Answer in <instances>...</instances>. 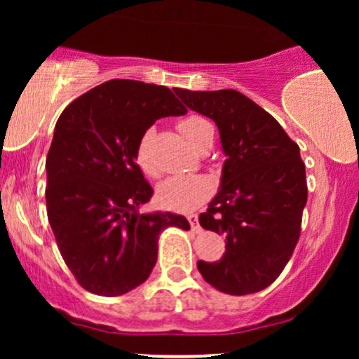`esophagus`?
I'll use <instances>...</instances> for the list:
<instances>
[{
    "mask_svg": "<svg viewBox=\"0 0 359 359\" xmlns=\"http://www.w3.org/2000/svg\"><path fill=\"white\" fill-rule=\"evenodd\" d=\"M187 219H189V224H191L192 231H194V233H199V231H201V226H199V222H197V216H196V214H189Z\"/></svg>",
    "mask_w": 359,
    "mask_h": 359,
    "instance_id": "1",
    "label": "esophagus"
}]
</instances>
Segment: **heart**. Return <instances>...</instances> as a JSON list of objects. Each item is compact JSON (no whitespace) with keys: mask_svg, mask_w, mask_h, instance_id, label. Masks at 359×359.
Here are the masks:
<instances>
[{"mask_svg":"<svg viewBox=\"0 0 359 359\" xmlns=\"http://www.w3.org/2000/svg\"><path fill=\"white\" fill-rule=\"evenodd\" d=\"M177 128H179L182 137L194 148L199 147L205 138L212 135L211 123L203 116H196V114L180 119ZM150 131H147L140 138L137 151H135V160H137V165L147 175H155V167L151 163L150 156ZM211 182L203 175H172L158 185L156 199H158V203L163 208L177 209V211H189V209H194L199 204H203L211 196Z\"/></svg>","mask_w":359,"mask_h":359,"instance_id":"heart-1","label":"heart"}]
</instances>
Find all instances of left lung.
I'll return each mask as SVG.
<instances>
[{
  "label": "left lung",
  "mask_w": 359,
  "mask_h": 359,
  "mask_svg": "<svg viewBox=\"0 0 359 359\" xmlns=\"http://www.w3.org/2000/svg\"><path fill=\"white\" fill-rule=\"evenodd\" d=\"M175 94L219 130L221 187L199 216L204 229L226 236L219 262L199 259L205 282L229 295H246L273 283L294 253L307 203L306 165L299 145L280 123L234 89Z\"/></svg>",
  "instance_id": "1"
}]
</instances>
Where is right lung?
Returning a JSON list of instances; mask_svg holds the SVG:
<instances>
[{"mask_svg": "<svg viewBox=\"0 0 359 359\" xmlns=\"http://www.w3.org/2000/svg\"><path fill=\"white\" fill-rule=\"evenodd\" d=\"M187 113L165 86L113 79L72 101L57 119L47 162V216L81 287L118 297L150 277L158 236L191 229L180 214H140L154 189L137 165L140 138L156 119Z\"/></svg>", "mask_w": 359, "mask_h": 359, "instance_id": "1", "label": "right lung"}]
</instances>
